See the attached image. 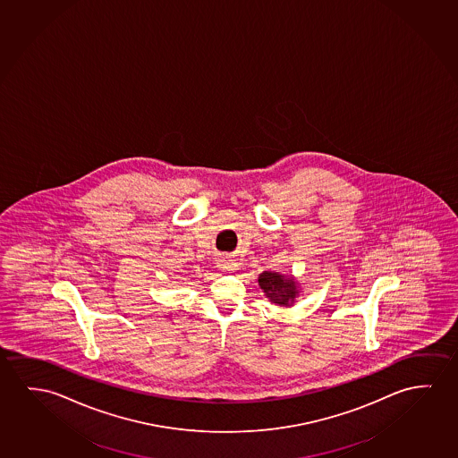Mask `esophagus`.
I'll return each instance as SVG.
<instances>
[{"label":"esophagus","instance_id":"34e87169","mask_svg":"<svg viewBox=\"0 0 458 458\" xmlns=\"http://www.w3.org/2000/svg\"><path fill=\"white\" fill-rule=\"evenodd\" d=\"M220 267L226 269V271H232V269H234V261L224 259V260L220 261Z\"/></svg>","mask_w":458,"mask_h":458}]
</instances>
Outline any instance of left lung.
<instances>
[{"mask_svg": "<svg viewBox=\"0 0 458 458\" xmlns=\"http://www.w3.org/2000/svg\"><path fill=\"white\" fill-rule=\"evenodd\" d=\"M259 285L273 303L284 304V306H289L298 293L293 279L290 277L285 279L284 276L271 273V271L261 273L259 277Z\"/></svg>", "mask_w": 458, "mask_h": 458, "instance_id": "left-lung-1", "label": "left lung"}]
</instances>
